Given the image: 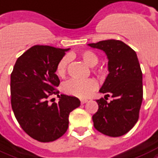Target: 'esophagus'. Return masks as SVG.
Wrapping results in <instances>:
<instances>
[{
  "label": "esophagus",
  "mask_w": 158,
  "mask_h": 158,
  "mask_svg": "<svg viewBox=\"0 0 158 158\" xmlns=\"http://www.w3.org/2000/svg\"><path fill=\"white\" fill-rule=\"evenodd\" d=\"M80 102H81L82 104H84V103H87L88 99H80Z\"/></svg>",
  "instance_id": "34e87169"
}]
</instances>
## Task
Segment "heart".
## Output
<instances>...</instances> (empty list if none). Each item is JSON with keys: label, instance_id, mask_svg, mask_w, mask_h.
<instances>
[{"label": "heart", "instance_id": "1", "mask_svg": "<svg viewBox=\"0 0 158 158\" xmlns=\"http://www.w3.org/2000/svg\"><path fill=\"white\" fill-rule=\"evenodd\" d=\"M81 60L89 67H94L98 63V56L91 50H85L79 55ZM70 58L68 55L64 56L59 60L56 65V73L59 76L64 77L65 75ZM95 73L99 71L94 70ZM97 89V83L92 79H72L65 82L62 86V89L65 94L78 98H87Z\"/></svg>", "mask_w": 158, "mask_h": 158}]
</instances>
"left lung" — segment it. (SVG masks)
<instances>
[{"mask_svg": "<svg viewBox=\"0 0 158 158\" xmlns=\"http://www.w3.org/2000/svg\"><path fill=\"white\" fill-rule=\"evenodd\" d=\"M104 51L108 60L109 74L99 92L111 94L108 103L103 98L96 100L98 109L93 115L94 126L109 137H120L138 122L143 102V73L134 50L121 40H107L88 44ZM106 98V97H104Z\"/></svg>", "mask_w": 158, "mask_h": 158, "instance_id": "obj_1", "label": "left lung"}]
</instances>
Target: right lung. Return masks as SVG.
<instances>
[{"mask_svg": "<svg viewBox=\"0 0 158 158\" xmlns=\"http://www.w3.org/2000/svg\"><path fill=\"white\" fill-rule=\"evenodd\" d=\"M69 50L32 46L18 58L10 74V103L15 118L30 137L39 142H53L63 136L70 112L80 105L79 98L59 95L56 89L60 84L56 65ZM54 94L60 101L50 105L48 98Z\"/></svg>", "mask_w": 158, "mask_h": 158, "instance_id": "obj_1", "label": "right lung"}]
</instances>
